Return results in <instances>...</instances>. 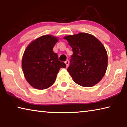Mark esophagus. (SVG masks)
<instances>
[{
    "instance_id": "34e87169",
    "label": "esophagus",
    "mask_w": 127,
    "mask_h": 127,
    "mask_svg": "<svg viewBox=\"0 0 127 127\" xmlns=\"http://www.w3.org/2000/svg\"><path fill=\"white\" fill-rule=\"evenodd\" d=\"M65 63L66 64V66H68V65H69V61H68V60H66V61L65 62Z\"/></svg>"
}]
</instances>
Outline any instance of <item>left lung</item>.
<instances>
[{"mask_svg":"<svg viewBox=\"0 0 127 127\" xmlns=\"http://www.w3.org/2000/svg\"><path fill=\"white\" fill-rule=\"evenodd\" d=\"M73 52L67 70L73 80L83 87H92L104 76L107 55L105 47L93 35L82 32L64 37Z\"/></svg>","mask_w":127,"mask_h":127,"instance_id":"left-lung-1","label":"left lung"}]
</instances>
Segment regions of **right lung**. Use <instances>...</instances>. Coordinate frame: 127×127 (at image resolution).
Segmentation results:
<instances>
[{
	"label": "right lung",
	"instance_id": "add662e5",
	"mask_svg": "<svg viewBox=\"0 0 127 127\" xmlns=\"http://www.w3.org/2000/svg\"><path fill=\"white\" fill-rule=\"evenodd\" d=\"M58 41L51 35L41 36L30 43L25 51L22 61L23 73L29 84L36 89L50 87L60 69L66 67L53 51Z\"/></svg>",
	"mask_w": 127,
	"mask_h": 127
}]
</instances>
